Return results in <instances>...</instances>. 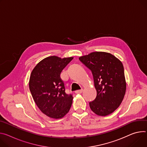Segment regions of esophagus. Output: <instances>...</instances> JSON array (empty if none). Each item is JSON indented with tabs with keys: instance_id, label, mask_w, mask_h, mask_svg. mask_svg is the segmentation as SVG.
<instances>
[{
	"instance_id": "1",
	"label": "esophagus",
	"mask_w": 147,
	"mask_h": 147,
	"mask_svg": "<svg viewBox=\"0 0 147 147\" xmlns=\"http://www.w3.org/2000/svg\"><path fill=\"white\" fill-rule=\"evenodd\" d=\"M83 91V89H81V90H76L75 91V92L76 93V94H80V93H82Z\"/></svg>"
}]
</instances>
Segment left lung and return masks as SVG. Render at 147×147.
<instances>
[{
    "label": "left lung",
    "instance_id": "obj_1",
    "mask_svg": "<svg viewBox=\"0 0 147 147\" xmlns=\"http://www.w3.org/2000/svg\"><path fill=\"white\" fill-rule=\"evenodd\" d=\"M92 72L97 96L89 102L91 110L100 116L113 113L121 104L126 91L122 62L109 53L92 52L79 57Z\"/></svg>",
    "mask_w": 147,
    "mask_h": 147
}]
</instances>
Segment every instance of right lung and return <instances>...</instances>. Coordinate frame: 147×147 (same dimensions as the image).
Listing matches in <instances>:
<instances>
[{"instance_id": "obj_1", "label": "right lung", "mask_w": 147, "mask_h": 147, "mask_svg": "<svg viewBox=\"0 0 147 147\" xmlns=\"http://www.w3.org/2000/svg\"><path fill=\"white\" fill-rule=\"evenodd\" d=\"M73 59L47 57L37 63L31 73L29 86L33 98L40 111L50 118H61L70 109L73 97L65 93L60 74Z\"/></svg>"}]
</instances>
